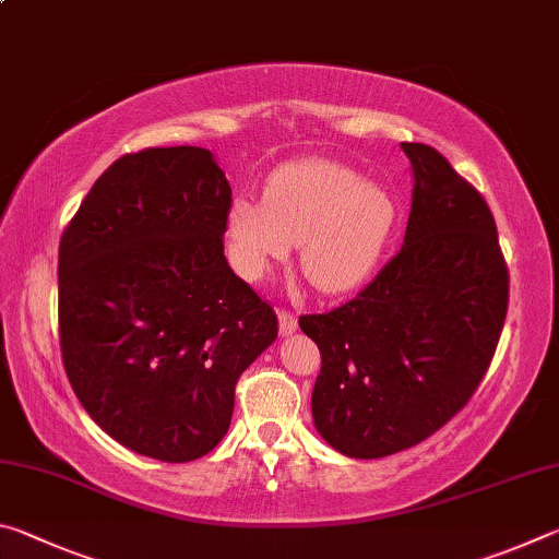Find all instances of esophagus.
<instances>
[{
    "mask_svg": "<svg viewBox=\"0 0 559 559\" xmlns=\"http://www.w3.org/2000/svg\"><path fill=\"white\" fill-rule=\"evenodd\" d=\"M278 325H281V335H290L298 330V316L288 308L278 310Z\"/></svg>",
    "mask_w": 559,
    "mask_h": 559,
    "instance_id": "1",
    "label": "esophagus"
}]
</instances>
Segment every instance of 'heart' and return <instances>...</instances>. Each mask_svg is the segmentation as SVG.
I'll return each instance as SVG.
<instances>
[{
  "mask_svg": "<svg viewBox=\"0 0 559 559\" xmlns=\"http://www.w3.org/2000/svg\"><path fill=\"white\" fill-rule=\"evenodd\" d=\"M400 204L390 189L335 159H296L269 177L263 202L236 197L226 216L236 266L259 281L300 241L316 288L345 293L370 278L390 246Z\"/></svg>",
  "mask_w": 559,
  "mask_h": 559,
  "instance_id": "1",
  "label": "heart"
}]
</instances>
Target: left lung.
<instances>
[{
  "label": "left lung",
  "instance_id": "obj_1",
  "mask_svg": "<svg viewBox=\"0 0 559 559\" xmlns=\"http://www.w3.org/2000/svg\"><path fill=\"white\" fill-rule=\"evenodd\" d=\"M414 169L404 246L367 286L298 323L320 349L313 421L353 459L412 449L484 382L508 313L496 219L439 150L402 143Z\"/></svg>",
  "mask_w": 559,
  "mask_h": 559
}]
</instances>
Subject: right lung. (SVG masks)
Instances as JSON below:
<instances>
[{
    "label": "right lung",
    "mask_w": 559,
    "mask_h": 559,
    "mask_svg": "<svg viewBox=\"0 0 559 559\" xmlns=\"http://www.w3.org/2000/svg\"><path fill=\"white\" fill-rule=\"evenodd\" d=\"M231 187L210 150L116 159L59 243L63 370L130 451L185 463L229 431L241 372L278 318L224 257Z\"/></svg>",
    "instance_id": "obj_1"
}]
</instances>
